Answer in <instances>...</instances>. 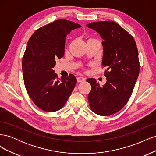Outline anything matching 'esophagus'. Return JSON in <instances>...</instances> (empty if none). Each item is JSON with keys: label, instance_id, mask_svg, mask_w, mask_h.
Here are the masks:
<instances>
[{"label": "esophagus", "instance_id": "34e87169", "mask_svg": "<svg viewBox=\"0 0 156 156\" xmlns=\"http://www.w3.org/2000/svg\"><path fill=\"white\" fill-rule=\"evenodd\" d=\"M85 79H86L85 78H84L83 77H78L77 78V81L78 83H81V82H83L85 81Z\"/></svg>", "mask_w": 156, "mask_h": 156}]
</instances>
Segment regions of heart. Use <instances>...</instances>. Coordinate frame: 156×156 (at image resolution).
<instances>
[{
  "label": "heart",
  "instance_id": "b5f03b06",
  "mask_svg": "<svg viewBox=\"0 0 156 156\" xmlns=\"http://www.w3.org/2000/svg\"><path fill=\"white\" fill-rule=\"evenodd\" d=\"M93 40V39H90L89 40Z\"/></svg>",
  "mask_w": 156,
  "mask_h": 156
}]
</instances>
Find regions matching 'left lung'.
<instances>
[{"instance_id": "8db88e82", "label": "left lung", "mask_w": 156, "mask_h": 156, "mask_svg": "<svg viewBox=\"0 0 156 156\" xmlns=\"http://www.w3.org/2000/svg\"><path fill=\"white\" fill-rule=\"evenodd\" d=\"M87 27L103 40L102 65L107 77L103 87L95 79L87 80L92 87L89 105L98 115H112L125 106L133 92L140 70L138 49L133 36L114 21L94 22Z\"/></svg>"}]
</instances>
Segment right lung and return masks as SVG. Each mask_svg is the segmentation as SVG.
Segmentation results:
<instances>
[{"label": "right lung", "instance_id": "obj_1", "mask_svg": "<svg viewBox=\"0 0 156 156\" xmlns=\"http://www.w3.org/2000/svg\"><path fill=\"white\" fill-rule=\"evenodd\" d=\"M80 27L58 20L36 30L28 41L22 60L25 85L33 102L45 111L60 109L77 83L73 74L58 79L53 68L56 60L64 55L66 36Z\"/></svg>", "mask_w": 156, "mask_h": 156}]
</instances>
